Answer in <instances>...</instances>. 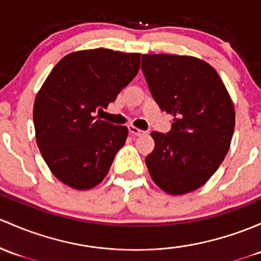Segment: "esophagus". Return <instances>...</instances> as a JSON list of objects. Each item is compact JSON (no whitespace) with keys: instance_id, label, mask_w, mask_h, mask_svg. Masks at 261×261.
<instances>
[{"instance_id":"obj_1","label":"esophagus","mask_w":261,"mask_h":261,"mask_svg":"<svg viewBox=\"0 0 261 261\" xmlns=\"http://www.w3.org/2000/svg\"><path fill=\"white\" fill-rule=\"evenodd\" d=\"M128 133L131 134V135L133 136H142V135H145V131H142V130H140V128H138V127H135V126H128Z\"/></svg>"}]
</instances>
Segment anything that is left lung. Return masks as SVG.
I'll return each instance as SVG.
<instances>
[{
  "mask_svg": "<svg viewBox=\"0 0 261 261\" xmlns=\"http://www.w3.org/2000/svg\"><path fill=\"white\" fill-rule=\"evenodd\" d=\"M142 72L152 97L174 116L171 131H152L146 166L153 182L169 195L201 188L229 151L235 127L231 97L215 68L180 55H142Z\"/></svg>",
  "mask_w": 261,
  "mask_h": 261,
  "instance_id": "left-lung-1",
  "label": "left lung"
}]
</instances>
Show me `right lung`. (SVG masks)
<instances>
[{
    "label": "right lung",
    "instance_id": "add662e5",
    "mask_svg": "<svg viewBox=\"0 0 261 261\" xmlns=\"http://www.w3.org/2000/svg\"><path fill=\"white\" fill-rule=\"evenodd\" d=\"M140 54L109 48L71 52L52 68L34 103L36 142L57 180L76 190L95 188L125 145L127 127L96 120L130 84Z\"/></svg>",
    "mask_w": 261,
    "mask_h": 261
}]
</instances>
